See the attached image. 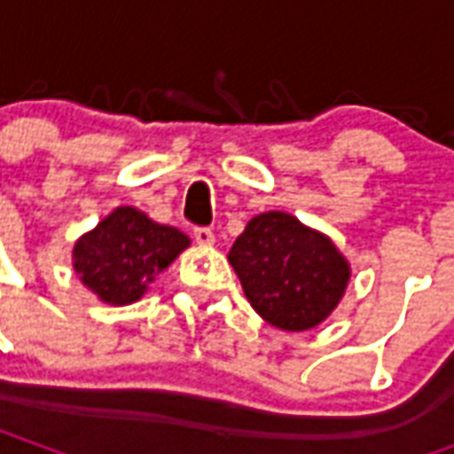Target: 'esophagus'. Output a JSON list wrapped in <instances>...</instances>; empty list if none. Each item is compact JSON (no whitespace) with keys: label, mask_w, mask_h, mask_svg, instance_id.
<instances>
[{"label":"esophagus","mask_w":454,"mask_h":454,"mask_svg":"<svg viewBox=\"0 0 454 454\" xmlns=\"http://www.w3.org/2000/svg\"><path fill=\"white\" fill-rule=\"evenodd\" d=\"M194 240H197L199 246H214L216 236H214L211 228H194Z\"/></svg>","instance_id":"1"}]
</instances>
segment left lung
<instances>
[{"instance_id": "obj_1", "label": "left lung", "mask_w": 454, "mask_h": 454, "mask_svg": "<svg viewBox=\"0 0 454 454\" xmlns=\"http://www.w3.org/2000/svg\"><path fill=\"white\" fill-rule=\"evenodd\" d=\"M228 262L250 306L267 324L289 333L324 324L350 282V262L333 240L286 211L250 218Z\"/></svg>"}]
</instances>
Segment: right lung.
Segmentation results:
<instances>
[{
  "mask_svg": "<svg viewBox=\"0 0 454 454\" xmlns=\"http://www.w3.org/2000/svg\"><path fill=\"white\" fill-rule=\"evenodd\" d=\"M189 240L175 226L158 223L136 207H116L92 231L74 240L73 267L99 301L136 304Z\"/></svg>",
  "mask_w": 454,
  "mask_h": 454,
  "instance_id": "right-lung-1",
  "label": "right lung"
}]
</instances>
